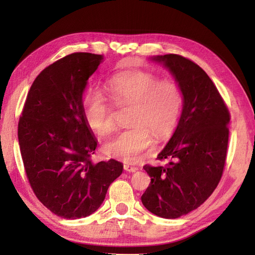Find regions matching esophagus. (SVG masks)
I'll list each match as a JSON object with an SVG mask.
<instances>
[{
  "mask_svg": "<svg viewBox=\"0 0 255 255\" xmlns=\"http://www.w3.org/2000/svg\"><path fill=\"white\" fill-rule=\"evenodd\" d=\"M125 170L128 172H135L138 170L137 167H133V166H129V165H125Z\"/></svg>",
  "mask_w": 255,
  "mask_h": 255,
  "instance_id": "1",
  "label": "esophagus"
}]
</instances>
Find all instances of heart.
<instances>
[{
  "mask_svg": "<svg viewBox=\"0 0 255 255\" xmlns=\"http://www.w3.org/2000/svg\"><path fill=\"white\" fill-rule=\"evenodd\" d=\"M106 90L114 102L133 106L130 123L134 125L103 144L106 155L135 163L151 144L150 132L156 138H164L173 130L183 101L181 89L174 82H159L152 73L132 71L115 75ZM83 113L94 132L106 135L113 130L112 107L99 91H90L85 97Z\"/></svg>",
  "mask_w": 255,
  "mask_h": 255,
  "instance_id": "obj_1",
  "label": "heart"
}]
</instances>
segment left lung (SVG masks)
Returning a JSON list of instances; mask_svg holds the SVG:
<instances>
[{"label": "left lung", "instance_id": "8db88e82", "mask_svg": "<svg viewBox=\"0 0 255 255\" xmlns=\"http://www.w3.org/2000/svg\"><path fill=\"white\" fill-rule=\"evenodd\" d=\"M149 59L172 75L183 104L174 133L157 155L168 159V165L143 167L151 183L141 202L158 217L174 219L196 210L217 187L226 163L230 114L197 64L176 54Z\"/></svg>", "mask_w": 255, "mask_h": 255}]
</instances>
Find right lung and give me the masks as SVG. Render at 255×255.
<instances>
[{
    "instance_id": "1",
    "label": "right lung",
    "mask_w": 255,
    "mask_h": 255,
    "mask_svg": "<svg viewBox=\"0 0 255 255\" xmlns=\"http://www.w3.org/2000/svg\"><path fill=\"white\" fill-rule=\"evenodd\" d=\"M104 56L73 53L44 69L30 87L18 126L25 172L36 197L66 219L87 217L122 173L116 159L95 164L96 137L83 113V95Z\"/></svg>"
}]
</instances>
